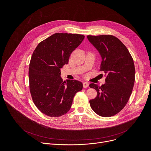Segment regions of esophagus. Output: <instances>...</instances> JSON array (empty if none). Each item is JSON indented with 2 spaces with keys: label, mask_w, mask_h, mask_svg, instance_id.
<instances>
[{
  "label": "esophagus",
  "mask_w": 151,
  "mask_h": 151,
  "mask_svg": "<svg viewBox=\"0 0 151 151\" xmlns=\"http://www.w3.org/2000/svg\"><path fill=\"white\" fill-rule=\"evenodd\" d=\"M83 84V88H88V87L89 86V84L88 83H87V82H84Z\"/></svg>",
  "instance_id": "1"
}]
</instances>
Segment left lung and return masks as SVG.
<instances>
[{"label": "left lung", "instance_id": "8db88e82", "mask_svg": "<svg viewBox=\"0 0 151 151\" xmlns=\"http://www.w3.org/2000/svg\"><path fill=\"white\" fill-rule=\"evenodd\" d=\"M87 37L99 52L102 59L100 70L106 76L104 84H90L97 92V96L89 101L91 107L100 116H114L125 107L132 92L135 80L133 58L126 46L113 35Z\"/></svg>", "mask_w": 151, "mask_h": 151}]
</instances>
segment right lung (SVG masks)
Listing matches in <instances>:
<instances>
[{
  "instance_id": "right-lung-1",
  "label": "right lung",
  "mask_w": 151,
  "mask_h": 151,
  "mask_svg": "<svg viewBox=\"0 0 151 151\" xmlns=\"http://www.w3.org/2000/svg\"><path fill=\"white\" fill-rule=\"evenodd\" d=\"M84 38L80 34L55 33L36 47L29 68V88L34 104L42 113L53 117L66 114L75 94L82 90L80 81H63L60 70Z\"/></svg>"
}]
</instances>
